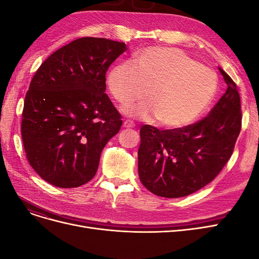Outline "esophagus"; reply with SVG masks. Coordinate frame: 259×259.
Listing matches in <instances>:
<instances>
[{
    "label": "esophagus",
    "instance_id": "obj_1",
    "mask_svg": "<svg viewBox=\"0 0 259 259\" xmlns=\"http://www.w3.org/2000/svg\"><path fill=\"white\" fill-rule=\"evenodd\" d=\"M123 126L126 127V128H132V127L135 126V123L133 122V121H131V120H125L123 122Z\"/></svg>",
    "mask_w": 259,
    "mask_h": 259
}]
</instances>
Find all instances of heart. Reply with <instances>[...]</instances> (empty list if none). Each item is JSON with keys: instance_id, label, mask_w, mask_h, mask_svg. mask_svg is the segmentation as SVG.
Returning <instances> with one entry per match:
<instances>
[{"instance_id": "b5f03b06", "label": "heart", "mask_w": 259, "mask_h": 259, "mask_svg": "<svg viewBox=\"0 0 259 259\" xmlns=\"http://www.w3.org/2000/svg\"><path fill=\"white\" fill-rule=\"evenodd\" d=\"M108 88L121 105L149 101L124 108V112L151 120L162 127L178 128L193 122L216 95L217 74L184 51L150 46L137 52L132 62L114 66Z\"/></svg>"}]
</instances>
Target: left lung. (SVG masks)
Segmentation results:
<instances>
[{
  "instance_id": "left-lung-1",
  "label": "left lung",
  "mask_w": 259,
  "mask_h": 259,
  "mask_svg": "<svg viewBox=\"0 0 259 259\" xmlns=\"http://www.w3.org/2000/svg\"><path fill=\"white\" fill-rule=\"evenodd\" d=\"M227 90L209 113L184 127L140 128L138 174L155 195L182 198L209 184L231 158L242 126L237 84L222 68Z\"/></svg>"
}]
</instances>
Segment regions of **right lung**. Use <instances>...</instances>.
Instances as JSON below:
<instances>
[{
  "label": "right lung",
  "mask_w": 259,
  "mask_h": 259,
  "mask_svg": "<svg viewBox=\"0 0 259 259\" xmlns=\"http://www.w3.org/2000/svg\"><path fill=\"white\" fill-rule=\"evenodd\" d=\"M127 50L103 37L77 38L36 70L26 94L21 138L27 160L46 182L80 187L95 176L101 151L122 125L106 73Z\"/></svg>",
  "instance_id": "add662e5"
}]
</instances>
